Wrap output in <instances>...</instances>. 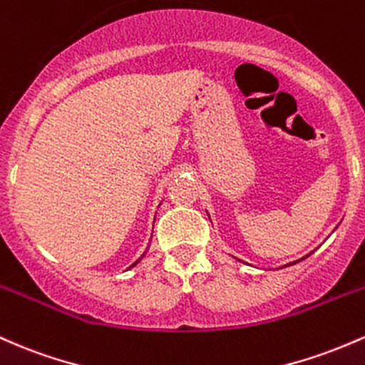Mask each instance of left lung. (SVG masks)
<instances>
[{
    "label": "left lung",
    "instance_id": "obj_1",
    "mask_svg": "<svg viewBox=\"0 0 365 365\" xmlns=\"http://www.w3.org/2000/svg\"><path fill=\"white\" fill-rule=\"evenodd\" d=\"M307 257H309V255H307ZM304 259H305V257H304ZM304 259H300V260H304ZM300 260H297V262H300ZM297 262H292V264H286L284 267H288V265H293V264H297Z\"/></svg>",
    "mask_w": 365,
    "mask_h": 365
}]
</instances>
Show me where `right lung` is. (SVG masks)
<instances>
[{"label":"right lung","instance_id":"obj_1","mask_svg":"<svg viewBox=\"0 0 365 365\" xmlns=\"http://www.w3.org/2000/svg\"><path fill=\"white\" fill-rule=\"evenodd\" d=\"M141 259H143V257H141ZM141 259H139V260H141ZM139 260H136V262H134V264H133V265H130V267H134V265H136V264H138V262H139ZM130 267H129V269H130Z\"/></svg>","mask_w":365,"mask_h":365}]
</instances>
